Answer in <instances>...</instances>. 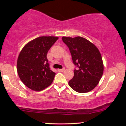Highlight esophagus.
I'll return each instance as SVG.
<instances>
[{
    "instance_id": "34e87169",
    "label": "esophagus",
    "mask_w": 126,
    "mask_h": 126,
    "mask_svg": "<svg viewBox=\"0 0 126 126\" xmlns=\"http://www.w3.org/2000/svg\"><path fill=\"white\" fill-rule=\"evenodd\" d=\"M65 69H58V71L60 72H64V71Z\"/></svg>"
}]
</instances>
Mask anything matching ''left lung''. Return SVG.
I'll return each mask as SVG.
<instances>
[{
  "instance_id": "8db88e82",
  "label": "left lung",
  "mask_w": 126,
  "mask_h": 126,
  "mask_svg": "<svg viewBox=\"0 0 126 126\" xmlns=\"http://www.w3.org/2000/svg\"><path fill=\"white\" fill-rule=\"evenodd\" d=\"M62 40L69 47L73 63L78 67L69 85L79 93L92 91L103 75V61L99 50L87 39L79 36L63 37Z\"/></svg>"
}]
</instances>
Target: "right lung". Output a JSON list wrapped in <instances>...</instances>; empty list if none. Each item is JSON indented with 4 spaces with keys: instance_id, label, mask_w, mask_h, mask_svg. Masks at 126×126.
Here are the masks:
<instances>
[{
    "instance_id": "1",
    "label": "right lung",
    "mask_w": 126,
    "mask_h": 126,
    "mask_svg": "<svg viewBox=\"0 0 126 126\" xmlns=\"http://www.w3.org/2000/svg\"><path fill=\"white\" fill-rule=\"evenodd\" d=\"M59 37H39L25 45L17 60V72L26 86L34 91H41L50 86L56 73L49 67L47 55Z\"/></svg>"
}]
</instances>
